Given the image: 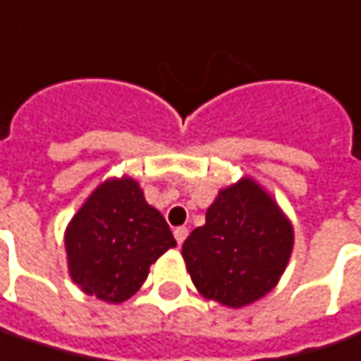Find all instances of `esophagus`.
<instances>
[{
	"instance_id": "34e87169",
	"label": "esophagus",
	"mask_w": 361,
	"mask_h": 361,
	"mask_svg": "<svg viewBox=\"0 0 361 361\" xmlns=\"http://www.w3.org/2000/svg\"><path fill=\"white\" fill-rule=\"evenodd\" d=\"M188 234H189V231L188 228H185V226H180V228H176V231H173V236H176V240H178V244H183V240H185V238H188Z\"/></svg>"
}]
</instances>
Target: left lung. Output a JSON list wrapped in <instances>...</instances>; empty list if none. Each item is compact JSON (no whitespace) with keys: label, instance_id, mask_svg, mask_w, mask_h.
<instances>
[{"label":"left lung","instance_id":"left-lung-1","mask_svg":"<svg viewBox=\"0 0 361 361\" xmlns=\"http://www.w3.org/2000/svg\"><path fill=\"white\" fill-rule=\"evenodd\" d=\"M295 233L289 216L262 183L242 176L219 189L181 246L193 286L209 301L240 309L268 295L286 271Z\"/></svg>","mask_w":361,"mask_h":361}]
</instances>
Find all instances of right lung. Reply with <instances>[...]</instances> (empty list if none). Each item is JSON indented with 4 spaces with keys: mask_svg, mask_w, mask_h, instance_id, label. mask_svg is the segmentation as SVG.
I'll return each instance as SVG.
<instances>
[{
    "mask_svg": "<svg viewBox=\"0 0 361 361\" xmlns=\"http://www.w3.org/2000/svg\"><path fill=\"white\" fill-rule=\"evenodd\" d=\"M173 246L166 219L130 176L102 181L64 231L72 281L111 305L137 293L150 266Z\"/></svg>",
    "mask_w": 361,
    "mask_h": 361,
    "instance_id": "1",
    "label": "right lung"
}]
</instances>
